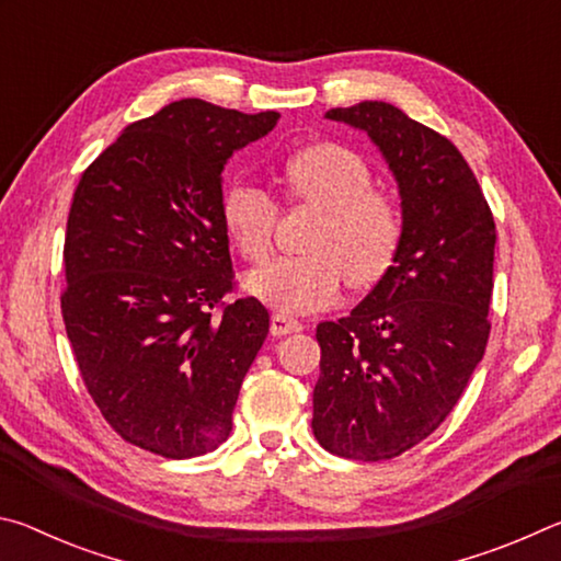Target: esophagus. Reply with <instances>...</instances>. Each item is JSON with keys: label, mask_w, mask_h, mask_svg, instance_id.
Masks as SVG:
<instances>
[{"label": "esophagus", "mask_w": 561, "mask_h": 561, "mask_svg": "<svg viewBox=\"0 0 561 561\" xmlns=\"http://www.w3.org/2000/svg\"><path fill=\"white\" fill-rule=\"evenodd\" d=\"M301 321L291 319L287 314H272V321H270V331L272 336H287V334H297V331H301Z\"/></svg>", "instance_id": "esophagus-1"}]
</instances>
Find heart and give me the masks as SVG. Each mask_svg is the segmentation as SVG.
<instances>
[{
  "instance_id": "heart-1",
  "label": "heart",
  "mask_w": 561,
  "mask_h": 561,
  "mask_svg": "<svg viewBox=\"0 0 561 561\" xmlns=\"http://www.w3.org/2000/svg\"><path fill=\"white\" fill-rule=\"evenodd\" d=\"M284 180L301 203L324 210L311 250L284 257L244 277V291L282 314L329 307L346 277L371 287L383 277L401 244L403 220L391 197L371 190L374 175L356 150L339 144H311L287 158ZM222 225L247 262L270 257L277 203L252 183H232L222 195Z\"/></svg>"
}]
</instances>
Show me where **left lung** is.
<instances>
[{"label":"left lung","mask_w":561,"mask_h":561,"mask_svg":"<svg viewBox=\"0 0 561 561\" xmlns=\"http://www.w3.org/2000/svg\"><path fill=\"white\" fill-rule=\"evenodd\" d=\"M364 130L398 185L393 264L339 321H321L317 440L351 460H388L438 428L490 336L495 220L448 138L383 101L327 111Z\"/></svg>","instance_id":"obj_1"}]
</instances>
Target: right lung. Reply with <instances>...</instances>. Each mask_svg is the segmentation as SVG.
I'll use <instances>...</instances> for the list:
<instances>
[{"instance_id":"1","label":"right lung","mask_w":561,"mask_h":561,"mask_svg":"<svg viewBox=\"0 0 561 561\" xmlns=\"http://www.w3.org/2000/svg\"><path fill=\"white\" fill-rule=\"evenodd\" d=\"M277 121L173 101L123 128L73 193L66 334L103 417L148 453L197 458L232 433L270 314L254 297L215 311L232 289L222 170Z\"/></svg>"}]
</instances>
